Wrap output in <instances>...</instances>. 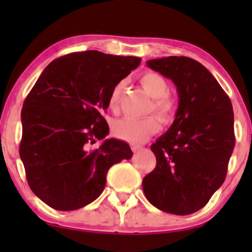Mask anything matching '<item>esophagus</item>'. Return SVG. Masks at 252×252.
Wrapping results in <instances>:
<instances>
[{"instance_id": "esophagus-1", "label": "esophagus", "mask_w": 252, "mask_h": 252, "mask_svg": "<svg viewBox=\"0 0 252 252\" xmlns=\"http://www.w3.org/2000/svg\"><path fill=\"white\" fill-rule=\"evenodd\" d=\"M140 149H142V146H138V144H131V150L134 153L138 152Z\"/></svg>"}]
</instances>
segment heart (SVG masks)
<instances>
[{
	"label": "heart",
	"instance_id": "1",
	"mask_svg": "<svg viewBox=\"0 0 252 252\" xmlns=\"http://www.w3.org/2000/svg\"><path fill=\"white\" fill-rule=\"evenodd\" d=\"M141 84L147 94L153 99L150 110L158 115L163 123H169L174 120L178 104L172 96L167 94L168 83L161 74L156 72H144L141 76ZM121 85L112 90L109 97V106L111 110H116L120 98ZM160 129L158 122L154 117H146L142 120L132 117H123L112 123V134L120 140L130 143H142L147 141Z\"/></svg>",
	"mask_w": 252,
	"mask_h": 252
}]
</instances>
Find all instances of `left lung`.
I'll list each match as a JSON object with an SVG mask.
<instances>
[{"label": "left lung", "mask_w": 252, "mask_h": 252, "mask_svg": "<svg viewBox=\"0 0 252 252\" xmlns=\"http://www.w3.org/2000/svg\"><path fill=\"white\" fill-rule=\"evenodd\" d=\"M175 84L174 122L152 144L156 167L142 181L156 209L186 216L199 211L221 186L235 147L230 98L200 63L187 57L147 62Z\"/></svg>", "instance_id": "obj_1"}]
</instances>
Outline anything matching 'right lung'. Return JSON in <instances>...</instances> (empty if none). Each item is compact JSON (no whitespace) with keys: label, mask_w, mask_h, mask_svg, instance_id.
<instances>
[{"label":"right lung","mask_w":252,"mask_h":252,"mask_svg":"<svg viewBox=\"0 0 252 252\" xmlns=\"http://www.w3.org/2000/svg\"><path fill=\"white\" fill-rule=\"evenodd\" d=\"M140 63L98 51L67 54L42 71L25 99L20 158L31 189L52 209L73 211L96 200L110 167L131 158L128 143L105 140L102 112L112 90ZM96 138L102 146L88 151Z\"/></svg>","instance_id":"obj_1"}]
</instances>
